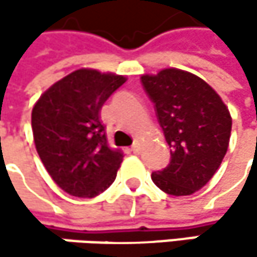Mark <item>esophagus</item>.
Returning a JSON list of instances; mask_svg holds the SVG:
<instances>
[{
  "label": "esophagus",
  "instance_id": "obj_1",
  "mask_svg": "<svg viewBox=\"0 0 257 257\" xmlns=\"http://www.w3.org/2000/svg\"><path fill=\"white\" fill-rule=\"evenodd\" d=\"M131 150L134 152V153H140V150H141V147H140V143L137 141V143H134V146L131 147Z\"/></svg>",
  "mask_w": 257,
  "mask_h": 257
}]
</instances>
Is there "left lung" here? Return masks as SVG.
<instances>
[{"label":"left lung","mask_w":257,"mask_h":257,"mask_svg":"<svg viewBox=\"0 0 257 257\" xmlns=\"http://www.w3.org/2000/svg\"><path fill=\"white\" fill-rule=\"evenodd\" d=\"M141 81L171 147L170 165L152 180L168 195H192L213 179L228 152L231 113L205 80L189 71L165 68Z\"/></svg>","instance_id":"8db88e82"}]
</instances>
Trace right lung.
<instances>
[{
	"label": "right lung",
	"mask_w": 257,
	"mask_h": 257,
	"mask_svg": "<svg viewBox=\"0 0 257 257\" xmlns=\"http://www.w3.org/2000/svg\"><path fill=\"white\" fill-rule=\"evenodd\" d=\"M125 76L80 68L53 83L34 104L31 126L37 153L68 195L95 198L111 186L123 152L111 149L101 108Z\"/></svg>",
	"instance_id": "obj_1"
}]
</instances>
